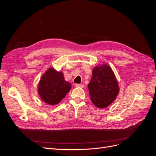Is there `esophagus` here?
<instances>
[{
  "label": "esophagus",
  "mask_w": 156,
  "mask_h": 156,
  "mask_svg": "<svg viewBox=\"0 0 156 156\" xmlns=\"http://www.w3.org/2000/svg\"><path fill=\"white\" fill-rule=\"evenodd\" d=\"M75 87L83 88L84 87V85H83V84H75Z\"/></svg>",
  "instance_id": "34e87169"
}]
</instances>
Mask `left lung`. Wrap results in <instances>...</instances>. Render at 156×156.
Wrapping results in <instances>:
<instances>
[{"instance_id": "8db88e82", "label": "left lung", "mask_w": 156, "mask_h": 156, "mask_svg": "<svg viewBox=\"0 0 156 156\" xmlns=\"http://www.w3.org/2000/svg\"><path fill=\"white\" fill-rule=\"evenodd\" d=\"M90 100L96 107L105 108L117 97L119 86L111 68L107 64L96 66L88 84Z\"/></svg>"}]
</instances>
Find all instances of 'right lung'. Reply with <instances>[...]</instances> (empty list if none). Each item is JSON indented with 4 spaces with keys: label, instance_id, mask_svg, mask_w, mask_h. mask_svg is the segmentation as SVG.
I'll return each mask as SVG.
<instances>
[{
    "label": "right lung",
    "instance_id": "add662e5",
    "mask_svg": "<svg viewBox=\"0 0 156 156\" xmlns=\"http://www.w3.org/2000/svg\"><path fill=\"white\" fill-rule=\"evenodd\" d=\"M71 88L72 84L66 81L62 72L50 68L41 77L37 90L42 100L55 105L62 100Z\"/></svg>",
    "mask_w": 156,
    "mask_h": 156
}]
</instances>
